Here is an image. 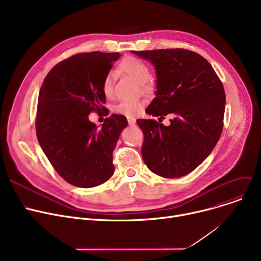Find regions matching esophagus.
I'll list each match as a JSON object with an SVG mask.
<instances>
[{"mask_svg": "<svg viewBox=\"0 0 261 261\" xmlns=\"http://www.w3.org/2000/svg\"><path fill=\"white\" fill-rule=\"evenodd\" d=\"M135 121H136V118L135 117H128V122H129V125H134V123H135Z\"/></svg>", "mask_w": 261, "mask_h": 261, "instance_id": "obj_1", "label": "esophagus"}]
</instances>
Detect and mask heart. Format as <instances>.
<instances>
[{"mask_svg":"<svg viewBox=\"0 0 261 261\" xmlns=\"http://www.w3.org/2000/svg\"><path fill=\"white\" fill-rule=\"evenodd\" d=\"M118 71L122 74L129 76L134 79L136 82L141 84L142 90L148 92L152 89V85L150 82V70L149 66L139 58L135 57H125L118 66ZM101 90L107 98H111L113 96V78L111 75H107L102 80ZM144 107L143 100H133V101H123L118 103L114 108V112L119 115H125L127 117H132L138 114Z\"/></svg>","mask_w":261,"mask_h":261,"instance_id":"b5f03b06","label":"heart"}]
</instances>
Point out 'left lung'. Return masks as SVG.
Segmentation results:
<instances>
[{"label":"left lung","mask_w":261,"mask_h":261,"mask_svg":"<svg viewBox=\"0 0 261 261\" xmlns=\"http://www.w3.org/2000/svg\"><path fill=\"white\" fill-rule=\"evenodd\" d=\"M151 62L156 74L155 98L146 109L152 116L171 117L164 126L138 119L143 130L142 155L158 175L175 179L206 159L223 129L225 93L222 82L201 55L183 48L132 51Z\"/></svg>","instance_id":"left-lung-1"}]
</instances>
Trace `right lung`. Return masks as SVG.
<instances>
[{
	"label": "right lung",
	"mask_w": 261,
	"mask_h": 261,
	"mask_svg": "<svg viewBox=\"0 0 261 261\" xmlns=\"http://www.w3.org/2000/svg\"><path fill=\"white\" fill-rule=\"evenodd\" d=\"M119 53L77 54L55 65L40 89L36 132L55 170L76 187L98 186L114 172L113 150L123 128V115L107 117L98 129L93 111H106L101 86Z\"/></svg>",
	"instance_id": "add662e5"
}]
</instances>
